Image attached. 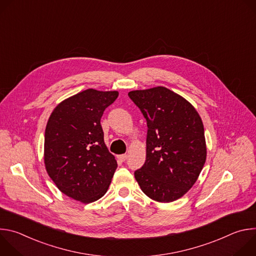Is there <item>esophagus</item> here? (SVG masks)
Instances as JSON below:
<instances>
[{
	"mask_svg": "<svg viewBox=\"0 0 256 256\" xmlns=\"http://www.w3.org/2000/svg\"><path fill=\"white\" fill-rule=\"evenodd\" d=\"M118 159L120 160V161H122V162H124V161H126V159H128V155L126 154H122V155H118Z\"/></svg>",
	"mask_w": 256,
	"mask_h": 256,
	"instance_id": "esophagus-1",
	"label": "esophagus"
}]
</instances>
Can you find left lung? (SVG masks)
Returning <instances> with one entry per match:
<instances>
[{
	"instance_id": "8db88e82",
	"label": "left lung",
	"mask_w": 256,
	"mask_h": 256,
	"mask_svg": "<svg viewBox=\"0 0 256 256\" xmlns=\"http://www.w3.org/2000/svg\"><path fill=\"white\" fill-rule=\"evenodd\" d=\"M128 97L148 126L146 161L134 177L150 198L176 200L192 188L204 165L202 122L188 101L165 87L130 91Z\"/></svg>"
}]
</instances>
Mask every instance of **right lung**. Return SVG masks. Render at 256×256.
Returning a JSON list of instances; mask_svg holds the SVG:
<instances>
[{
    "instance_id": "1",
    "label": "right lung",
    "mask_w": 256,
    "mask_h": 256,
    "mask_svg": "<svg viewBox=\"0 0 256 256\" xmlns=\"http://www.w3.org/2000/svg\"><path fill=\"white\" fill-rule=\"evenodd\" d=\"M118 96V91L87 89L60 102L48 122L46 171L58 188L76 200L88 204L102 198L118 168L100 124Z\"/></svg>"
}]
</instances>
